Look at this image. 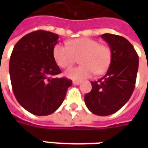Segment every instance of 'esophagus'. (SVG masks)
<instances>
[{
	"instance_id": "1",
	"label": "esophagus",
	"mask_w": 148,
	"mask_h": 148,
	"mask_svg": "<svg viewBox=\"0 0 148 148\" xmlns=\"http://www.w3.org/2000/svg\"><path fill=\"white\" fill-rule=\"evenodd\" d=\"M80 83V81H73V84H74V85H79Z\"/></svg>"
}]
</instances>
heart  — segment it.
Segmentation results:
<instances>
[{
	"instance_id": "b5f03b06",
	"label": "heart",
	"mask_w": 148,
	"mask_h": 148,
	"mask_svg": "<svg viewBox=\"0 0 148 148\" xmlns=\"http://www.w3.org/2000/svg\"><path fill=\"white\" fill-rule=\"evenodd\" d=\"M67 46L56 44L53 49V57L59 67L69 68L80 57L82 65L66 71V76L74 80H82L94 73L102 74L109 69L112 62V51L109 47L100 44L90 38L71 39Z\"/></svg>"
}]
</instances>
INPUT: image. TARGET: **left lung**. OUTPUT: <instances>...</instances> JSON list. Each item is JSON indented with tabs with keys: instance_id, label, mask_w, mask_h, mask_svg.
I'll return each instance as SVG.
<instances>
[{
	"instance_id": "left-lung-1",
	"label": "left lung",
	"mask_w": 148,
	"mask_h": 148,
	"mask_svg": "<svg viewBox=\"0 0 148 148\" xmlns=\"http://www.w3.org/2000/svg\"><path fill=\"white\" fill-rule=\"evenodd\" d=\"M101 38L109 43L112 62L106 74L91 82L92 90L84 100L90 112L97 116L113 114L127 102L135 89L139 56L124 37L106 33Z\"/></svg>"
}]
</instances>
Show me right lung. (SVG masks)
Masks as SVG:
<instances>
[{"instance_id":"add662e5","label":"right lung","mask_w":148,"mask_h":148,"mask_svg":"<svg viewBox=\"0 0 148 148\" xmlns=\"http://www.w3.org/2000/svg\"><path fill=\"white\" fill-rule=\"evenodd\" d=\"M57 34L38 30L18 41L9 60L12 88L24 109L36 116L53 113L64 101L72 81L53 77L62 71L53 57Z\"/></svg>"}]
</instances>
